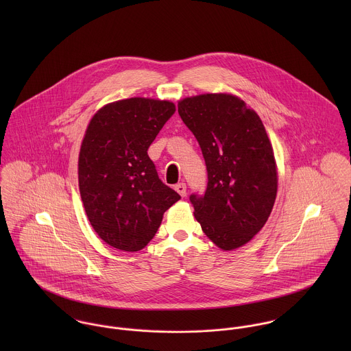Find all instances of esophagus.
<instances>
[{
  "label": "esophagus",
  "instance_id": "34e87169",
  "mask_svg": "<svg viewBox=\"0 0 351 351\" xmlns=\"http://www.w3.org/2000/svg\"><path fill=\"white\" fill-rule=\"evenodd\" d=\"M176 191L178 192V195H180V196H182V197H184V196L186 195V185H185L184 182L177 184V185H176Z\"/></svg>",
  "mask_w": 351,
  "mask_h": 351
}]
</instances>
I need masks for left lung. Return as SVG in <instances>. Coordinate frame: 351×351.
Returning a JSON list of instances; mask_svg holds the SVG:
<instances>
[{
	"label": "left lung",
	"instance_id": "left-lung-1",
	"mask_svg": "<svg viewBox=\"0 0 351 351\" xmlns=\"http://www.w3.org/2000/svg\"><path fill=\"white\" fill-rule=\"evenodd\" d=\"M182 121L200 145L205 195L191 196L204 234L221 250L245 246L267 221L278 188L274 151L258 113L230 93L178 101Z\"/></svg>",
	"mask_w": 351,
	"mask_h": 351
}]
</instances>
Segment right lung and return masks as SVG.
<instances>
[{"label":"right lung","instance_id":"obj_1","mask_svg":"<svg viewBox=\"0 0 351 351\" xmlns=\"http://www.w3.org/2000/svg\"><path fill=\"white\" fill-rule=\"evenodd\" d=\"M174 112L171 101L132 97L104 105L88 124L78 156L80 193L93 230L117 250L146 247L163 213L181 199L159 180L147 154Z\"/></svg>","mask_w":351,"mask_h":351}]
</instances>
